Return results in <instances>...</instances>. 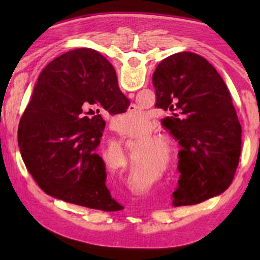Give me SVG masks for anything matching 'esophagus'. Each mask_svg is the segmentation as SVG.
Listing matches in <instances>:
<instances>
[{
    "mask_svg": "<svg viewBox=\"0 0 260 260\" xmlns=\"http://www.w3.org/2000/svg\"><path fill=\"white\" fill-rule=\"evenodd\" d=\"M131 95H133V94H131Z\"/></svg>",
    "mask_w": 260,
    "mask_h": 260,
    "instance_id": "esophagus-1",
    "label": "esophagus"
}]
</instances>
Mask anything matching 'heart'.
I'll list each match as a JSON object with an SVG mask.
<instances>
[{"instance_id": "obj_1", "label": "heart", "mask_w": 260, "mask_h": 260, "mask_svg": "<svg viewBox=\"0 0 260 260\" xmlns=\"http://www.w3.org/2000/svg\"><path fill=\"white\" fill-rule=\"evenodd\" d=\"M146 122H147V117L144 116V113L136 111L133 114H129V113L122 114V116L118 118L116 122H114V126H116L117 132H119L120 134L127 135V134L134 133V132H136V129L140 128V127L146 125ZM159 140H160L159 138H155L152 141L153 142H158ZM117 165L119 166L120 169H124L126 165V161L124 158H121V159L118 161Z\"/></svg>"}]
</instances>
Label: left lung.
<instances>
[{
    "instance_id": "1",
    "label": "left lung",
    "mask_w": 260,
    "mask_h": 260,
    "mask_svg": "<svg viewBox=\"0 0 260 260\" xmlns=\"http://www.w3.org/2000/svg\"><path fill=\"white\" fill-rule=\"evenodd\" d=\"M152 83L156 107L172 113L164 125L183 148L173 205L199 204L222 193L234 179L242 146L225 81L204 57L183 51L160 61Z\"/></svg>"
}]
</instances>
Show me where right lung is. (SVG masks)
<instances>
[{"label": "right lung", "instance_id": "add662e5", "mask_svg": "<svg viewBox=\"0 0 260 260\" xmlns=\"http://www.w3.org/2000/svg\"><path fill=\"white\" fill-rule=\"evenodd\" d=\"M128 107L113 67L98 51L82 48L50 61L18 127L20 155L38 186L67 203L121 210L105 186V166L96 149L105 126L100 111L117 114Z\"/></svg>", "mask_w": 260, "mask_h": 260}]
</instances>
